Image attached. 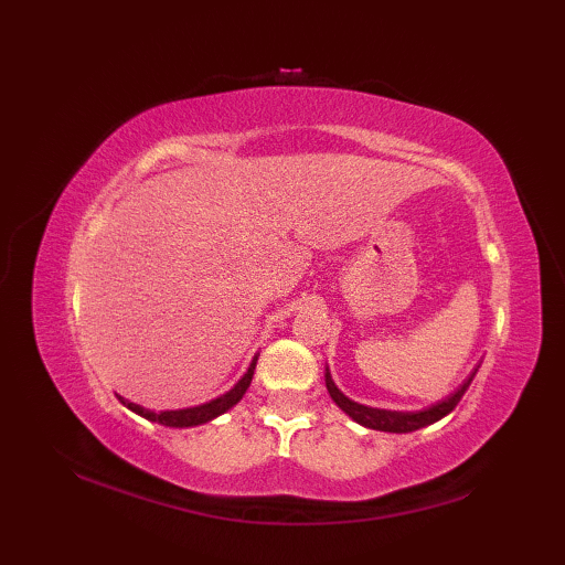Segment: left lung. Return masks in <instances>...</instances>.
<instances>
[{
	"label": "left lung",
	"mask_w": 565,
	"mask_h": 565,
	"mask_svg": "<svg viewBox=\"0 0 565 565\" xmlns=\"http://www.w3.org/2000/svg\"><path fill=\"white\" fill-rule=\"evenodd\" d=\"M478 371V369H476ZM476 371L471 376H468L459 388H456L447 401H441L437 405L431 407H425V411H417V413H398V411H379V407H366V405H359L354 401L347 398V395L334 386V381L330 376V371L326 374V386H328V393L332 395V401L338 403L342 411L350 415L352 419H356L359 425H364L369 429H379V431H415L419 427H427L431 423H437V419H441L444 415H449L456 405H459V401L463 398V393L468 391V386H471V381L476 376Z\"/></svg>",
	"instance_id": "obj_1"
}]
</instances>
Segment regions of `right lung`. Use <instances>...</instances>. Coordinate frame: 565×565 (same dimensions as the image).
<instances>
[{"mask_svg": "<svg viewBox=\"0 0 565 565\" xmlns=\"http://www.w3.org/2000/svg\"><path fill=\"white\" fill-rule=\"evenodd\" d=\"M255 366H257V359L249 364L247 374L235 383V388H231L225 395H221V398H215L211 403H203V405H196V407H184V411L150 413V411H146V407H140L136 403H126L124 398H118V401H121L128 407V411H134V413L142 415L146 419H152V423H160L164 427H194V425H201V423H209V419L218 417L221 413L231 411L235 403H239V398H243L245 391L249 388V381H252V374H255Z\"/></svg>", "mask_w": 565, "mask_h": 565, "instance_id": "1", "label": "right lung"}]
</instances>
